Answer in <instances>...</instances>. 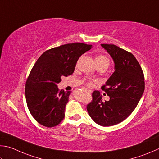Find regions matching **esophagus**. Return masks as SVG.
<instances>
[{
	"label": "esophagus",
	"mask_w": 159,
	"mask_h": 159,
	"mask_svg": "<svg viewBox=\"0 0 159 159\" xmlns=\"http://www.w3.org/2000/svg\"><path fill=\"white\" fill-rule=\"evenodd\" d=\"M87 92L88 93H91V90H89V89H88V90H87Z\"/></svg>",
	"instance_id": "1"
}]
</instances>
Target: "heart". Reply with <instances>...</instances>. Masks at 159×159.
Segmentation results:
<instances>
[{
  "instance_id": "1",
  "label": "heart",
  "mask_w": 159,
  "mask_h": 159,
  "mask_svg": "<svg viewBox=\"0 0 159 159\" xmlns=\"http://www.w3.org/2000/svg\"><path fill=\"white\" fill-rule=\"evenodd\" d=\"M96 61L97 64L105 63V64H107V65H109V62H110L108 58L102 54H100L97 56L96 57ZM86 84H87V85L89 86V87L91 86V82L90 81H87V83H86Z\"/></svg>"
}]
</instances>
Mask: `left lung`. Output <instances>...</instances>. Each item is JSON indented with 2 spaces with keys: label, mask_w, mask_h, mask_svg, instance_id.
<instances>
[{
  "label": "left lung",
  "mask_w": 159,
  "mask_h": 159,
  "mask_svg": "<svg viewBox=\"0 0 159 159\" xmlns=\"http://www.w3.org/2000/svg\"><path fill=\"white\" fill-rule=\"evenodd\" d=\"M115 63V72L102 89L110 96L103 101L98 91L92 93L87 105L89 116L96 124L110 126L125 120L135 108L144 91V77L141 66L131 53L115 44H101Z\"/></svg>",
  "instance_id": "1"
}]
</instances>
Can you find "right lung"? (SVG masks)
I'll return each instance as SVG.
<instances>
[{
    "label": "right lung",
    "instance_id": "right-lung-1",
    "mask_svg": "<svg viewBox=\"0 0 159 159\" xmlns=\"http://www.w3.org/2000/svg\"><path fill=\"white\" fill-rule=\"evenodd\" d=\"M91 44L80 43L63 44L47 50L36 61L26 82L25 95L30 114L39 124L51 128L65 116L70 91L58 89L61 77L70 75L77 61Z\"/></svg>",
    "mask_w": 159,
    "mask_h": 159
}]
</instances>
